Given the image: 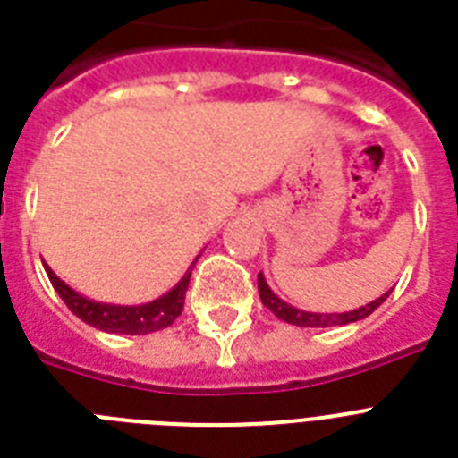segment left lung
<instances>
[{
	"label": "left lung",
	"mask_w": 458,
	"mask_h": 458,
	"mask_svg": "<svg viewBox=\"0 0 458 458\" xmlns=\"http://www.w3.org/2000/svg\"><path fill=\"white\" fill-rule=\"evenodd\" d=\"M390 294V293H387ZM377 297L376 301H370V304L361 306V309H354V311H344V313H311V311H301V309H294L287 301H283L278 294L273 293L266 278L259 273V297L264 301L266 309H271L280 320H285V323H293V326L300 327H330V326H347V323H356V320L366 318L370 313L376 311L377 306L383 304L385 297Z\"/></svg>",
	"instance_id": "left-lung-1"
}]
</instances>
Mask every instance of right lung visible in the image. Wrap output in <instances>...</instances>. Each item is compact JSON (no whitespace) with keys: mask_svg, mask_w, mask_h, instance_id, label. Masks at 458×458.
<instances>
[{"mask_svg":"<svg viewBox=\"0 0 458 458\" xmlns=\"http://www.w3.org/2000/svg\"><path fill=\"white\" fill-rule=\"evenodd\" d=\"M194 264L185 271V276L180 278V283L173 290L158 297V300L149 301V304L140 306H121V304H102V301H92L88 297H82L75 290L64 283L56 273L45 266L47 276L52 280L54 290L59 293L64 304L85 320L88 326L104 330V333H121V335H147L164 330V327L173 326V320L178 318L185 306V293L190 285V276H192Z\"/></svg>","mask_w":458,"mask_h":458,"instance_id":"add662e5","label":"right lung"}]
</instances>
